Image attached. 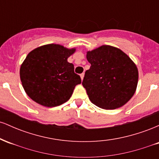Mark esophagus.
Listing matches in <instances>:
<instances>
[{
	"label": "esophagus",
	"instance_id": "esophagus-1",
	"mask_svg": "<svg viewBox=\"0 0 159 159\" xmlns=\"http://www.w3.org/2000/svg\"><path fill=\"white\" fill-rule=\"evenodd\" d=\"M81 80H83L84 79V73H82V74H81Z\"/></svg>",
	"mask_w": 159,
	"mask_h": 159
}]
</instances>
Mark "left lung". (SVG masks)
<instances>
[{
    "instance_id": "1",
    "label": "left lung",
    "mask_w": 159,
    "mask_h": 159,
    "mask_svg": "<svg viewBox=\"0 0 159 159\" xmlns=\"http://www.w3.org/2000/svg\"><path fill=\"white\" fill-rule=\"evenodd\" d=\"M91 64L82 85L91 102L106 110L123 106L135 93L138 70L135 63L120 48L102 45L87 52Z\"/></svg>"
}]
</instances>
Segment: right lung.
Wrapping results in <instances>:
<instances>
[{
  "mask_svg": "<svg viewBox=\"0 0 159 159\" xmlns=\"http://www.w3.org/2000/svg\"><path fill=\"white\" fill-rule=\"evenodd\" d=\"M75 50L48 44L29 53L20 67V79L27 96L48 107L68 101L75 86L81 83L74 65L67 61Z\"/></svg>",
  "mask_w": 159,
  "mask_h": 159,
  "instance_id": "right-lung-1",
  "label": "right lung"
}]
</instances>
